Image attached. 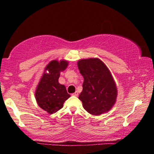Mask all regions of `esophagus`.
<instances>
[{
    "instance_id": "esophagus-1",
    "label": "esophagus",
    "mask_w": 154,
    "mask_h": 154,
    "mask_svg": "<svg viewBox=\"0 0 154 154\" xmlns=\"http://www.w3.org/2000/svg\"><path fill=\"white\" fill-rule=\"evenodd\" d=\"M72 95H73V96H75V97H77L78 95H79V92H78L77 91H75V92H74V93H73V94H72Z\"/></svg>"
}]
</instances>
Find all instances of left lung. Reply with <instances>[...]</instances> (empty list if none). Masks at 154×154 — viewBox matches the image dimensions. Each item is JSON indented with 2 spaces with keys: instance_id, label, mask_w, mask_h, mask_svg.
<instances>
[{
  "instance_id": "8db88e82",
  "label": "left lung",
  "mask_w": 154,
  "mask_h": 154,
  "mask_svg": "<svg viewBox=\"0 0 154 154\" xmlns=\"http://www.w3.org/2000/svg\"><path fill=\"white\" fill-rule=\"evenodd\" d=\"M77 65L84 79L79 97L84 109L94 116L108 112L118 95L116 84L108 67L99 58L82 59Z\"/></svg>"
}]
</instances>
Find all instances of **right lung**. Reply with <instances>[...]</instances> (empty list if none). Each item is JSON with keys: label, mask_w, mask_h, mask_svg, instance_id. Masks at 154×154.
I'll use <instances>...</instances> for the list:
<instances>
[{"label": "right lung", "mask_w": 154, "mask_h": 154, "mask_svg": "<svg viewBox=\"0 0 154 154\" xmlns=\"http://www.w3.org/2000/svg\"><path fill=\"white\" fill-rule=\"evenodd\" d=\"M68 65L69 62L65 60L50 62L46 65L35 89V98L38 105L50 114L62 109L65 101L71 96L67 93L66 87L59 83L60 73Z\"/></svg>", "instance_id": "obj_1"}]
</instances>
